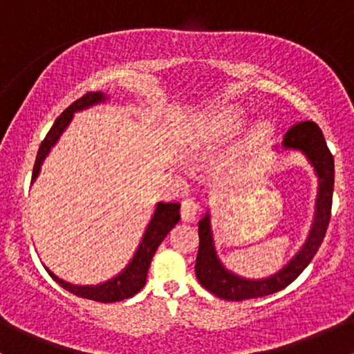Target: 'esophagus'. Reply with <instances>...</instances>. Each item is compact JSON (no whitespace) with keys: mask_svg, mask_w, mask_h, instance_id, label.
Wrapping results in <instances>:
<instances>
[{"mask_svg":"<svg viewBox=\"0 0 354 354\" xmlns=\"http://www.w3.org/2000/svg\"><path fill=\"white\" fill-rule=\"evenodd\" d=\"M198 209H200V206H198V203L194 200H186L183 201L181 205V218L185 219V221H194L196 219V214H198Z\"/></svg>","mask_w":354,"mask_h":354,"instance_id":"obj_1","label":"esophagus"}]
</instances>
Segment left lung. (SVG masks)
<instances>
[{
	"label": "left lung",
	"instance_id": "8db88e82",
	"mask_svg": "<svg viewBox=\"0 0 354 354\" xmlns=\"http://www.w3.org/2000/svg\"><path fill=\"white\" fill-rule=\"evenodd\" d=\"M283 148L303 151L318 174L319 188L318 198H316V214L310 236L301 250L298 251V254L278 273L265 279H246L231 273L218 259L213 233H211L209 214L206 213V216L198 223L200 250H198L194 271H196V278L201 286L218 298L228 299V301H243V299L261 298V296L278 293L303 273V270L310 265L323 243L328 225H330L333 188H335L333 154L328 149L323 131L315 121H301V123L291 126L284 135Z\"/></svg>",
	"mask_w": 354,
	"mask_h": 354
}]
</instances>
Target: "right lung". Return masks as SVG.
Instances as JSON below:
<instances>
[{"mask_svg": "<svg viewBox=\"0 0 354 354\" xmlns=\"http://www.w3.org/2000/svg\"><path fill=\"white\" fill-rule=\"evenodd\" d=\"M106 100V95H103L101 91H89L84 96H81L80 100H76L75 103H71L70 106L64 109L61 115L56 118L55 124L51 126V129L48 131V135L39 145L38 154H36L35 168H33V176H31V183L38 178L39 169L44 158L48 156L53 145L58 141L61 133L66 129V126L70 124L73 120V115L80 109L89 108L93 104L101 103V101ZM180 203H158L156 209H154L151 221H149L148 228H146L143 239H141L140 246H138L135 256L129 261V265L121 271L116 278L109 279L106 283L96 284V286H76V284L66 283L63 279H59L58 276H55L50 270L46 268L48 274L59 284L61 288H64L70 293L80 296L84 299H93V301L100 303H116L123 301V299L131 298L138 291L146 284V276H148L149 265H151V259L154 253H156L158 246L161 245V241L166 238V234L171 231L176 223L180 221Z\"/></svg>", "mask_w": 354, "mask_h": 354, "instance_id": "right-lung-1", "label": "right lung"}]
</instances>
